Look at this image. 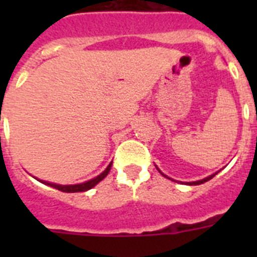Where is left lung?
Masks as SVG:
<instances>
[{
    "mask_svg": "<svg viewBox=\"0 0 257 257\" xmlns=\"http://www.w3.org/2000/svg\"><path fill=\"white\" fill-rule=\"evenodd\" d=\"M157 169H159V168H157ZM159 171H160V169H159ZM217 173H219V172H216V173H213V175H211V176H208V177H205V179H203V180H199V181H192V183H187V184H188V185H199V184L205 183V181H208V180H211L212 177H215ZM161 175L165 176L164 173H161ZM165 177H167V176H165Z\"/></svg>",
    "mask_w": 257,
    "mask_h": 257,
    "instance_id": "8db88e82",
    "label": "left lung"
}]
</instances>
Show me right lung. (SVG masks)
<instances>
[{"mask_svg":"<svg viewBox=\"0 0 257 257\" xmlns=\"http://www.w3.org/2000/svg\"><path fill=\"white\" fill-rule=\"evenodd\" d=\"M110 167H112V163L106 167V169H105L101 175L97 176V177L89 180V181H85V183L74 184V185H60V184H53V183H49V181H42V180H38V181L42 184H46V185H49V187L56 188V189H58V191H61V192H70V193H73V192H85L88 191V189H92L94 185H97V184L100 183L101 180L105 179V177L108 176L109 171H110Z\"/></svg>","mask_w":257,"mask_h":257,"instance_id":"right-lung-1","label":"right lung"}]
</instances>
